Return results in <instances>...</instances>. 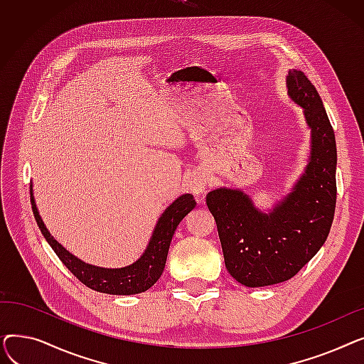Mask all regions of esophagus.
<instances>
[{
	"mask_svg": "<svg viewBox=\"0 0 364 364\" xmlns=\"http://www.w3.org/2000/svg\"><path fill=\"white\" fill-rule=\"evenodd\" d=\"M206 183H208V177L205 172H199V171H195L190 174L186 180V186L187 188L192 192L193 195H202L205 190H206Z\"/></svg>",
	"mask_w": 364,
	"mask_h": 364,
	"instance_id": "obj_1",
	"label": "esophagus"
}]
</instances>
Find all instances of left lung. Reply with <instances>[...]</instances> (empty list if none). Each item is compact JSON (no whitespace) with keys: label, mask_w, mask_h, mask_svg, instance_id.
<instances>
[{"label":"left lung","mask_w":364,"mask_h":364,"mask_svg":"<svg viewBox=\"0 0 364 364\" xmlns=\"http://www.w3.org/2000/svg\"><path fill=\"white\" fill-rule=\"evenodd\" d=\"M288 92L311 128V158L294 192L262 214L239 190L206 195L227 272L247 288L292 279L326 242L336 205V143L323 102L304 72L292 69Z\"/></svg>","instance_id":"1"}]
</instances>
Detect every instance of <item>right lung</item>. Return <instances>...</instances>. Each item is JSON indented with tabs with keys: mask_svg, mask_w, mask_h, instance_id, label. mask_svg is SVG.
<instances>
[{
	"mask_svg": "<svg viewBox=\"0 0 364 364\" xmlns=\"http://www.w3.org/2000/svg\"><path fill=\"white\" fill-rule=\"evenodd\" d=\"M31 203L38 227H40L41 233L44 235L48 245L53 247L55 255L66 265V269L81 283H84L87 288L110 295L140 294L151 288L158 282L165 269L168 250L176 228L196 205L193 195L180 196L161 215L155 227V232H153L151 239L147 245V250L140 257V259L128 267H124V269H100V267L85 264L81 259L73 257L62 245L57 243L50 236L40 214H38V209L32 196V188Z\"/></svg>",
	"mask_w": 364,
	"mask_h": 364,
	"instance_id": "1",
	"label": "right lung"
}]
</instances>
